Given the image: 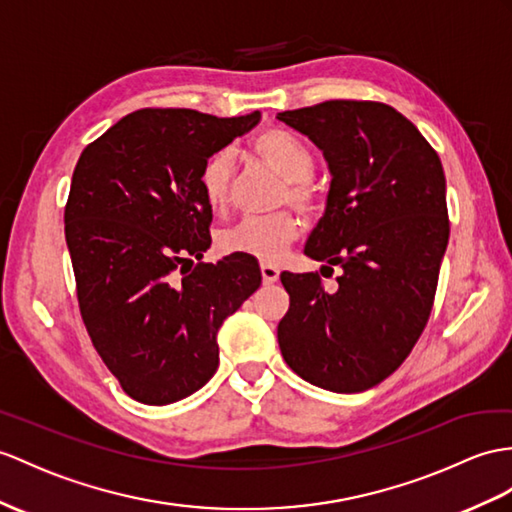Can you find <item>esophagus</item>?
<instances>
[{
    "instance_id": "esophagus-1",
    "label": "esophagus",
    "mask_w": 512,
    "mask_h": 512,
    "mask_svg": "<svg viewBox=\"0 0 512 512\" xmlns=\"http://www.w3.org/2000/svg\"><path fill=\"white\" fill-rule=\"evenodd\" d=\"M260 273H263V282L265 284H273L280 278V269L273 267L271 263H263L260 265Z\"/></svg>"
}]
</instances>
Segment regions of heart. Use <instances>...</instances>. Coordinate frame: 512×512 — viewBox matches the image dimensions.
I'll return each instance as SVG.
<instances>
[{"mask_svg": "<svg viewBox=\"0 0 512 512\" xmlns=\"http://www.w3.org/2000/svg\"><path fill=\"white\" fill-rule=\"evenodd\" d=\"M252 152L284 180L278 197L280 204H291L306 217L319 213L323 206V186L313 178L315 156L302 139L286 130L269 128L254 136ZM232 182L234 156L228 149H219L206 158L199 171V189L210 210L223 213L228 208ZM297 232V219L289 210H280L269 217H247L239 221L236 226L223 230L217 243L226 254H245L263 263H276L297 239Z\"/></svg>", "mask_w": 512, "mask_h": 512, "instance_id": "heart-1", "label": "heart"}]
</instances>
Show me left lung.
Instances as JSON below:
<instances>
[{
	"label": "left lung",
	"mask_w": 512,
	"mask_h": 512,
	"mask_svg": "<svg viewBox=\"0 0 512 512\" xmlns=\"http://www.w3.org/2000/svg\"><path fill=\"white\" fill-rule=\"evenodd\" d=\"M278 119L306 134L332 173L304 254L326 263L321 275L344 269L332 290L319 273H280L291 297L280 350L310 384L367 391L404 363L430 317L450 239L441 160L382 102L330 99Z\"/></svg>",
	"instance_id": "1"
}]
</instances>
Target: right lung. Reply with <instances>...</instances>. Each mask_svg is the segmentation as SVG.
I'll return each instance as SVG.
<instances>
[{"instance_id": "1", "label": "right lung", "mask_w": 512, "mask_h": 512, "mask_svg": "<svg viewBox=\"0 0 512 512\" xmlns=\"http://www.w3.org/2000/svg\"><path fill=\"white\" fill-rule=\"evenodd\" d=\"M258 119L143 108L86 145L73 169L65 239L80 315L136 402L165 406L202 389L219 367L221 323L263 282L254 256L199 263L213 221L199 171Z\"/></svg>"}]
</instances>
